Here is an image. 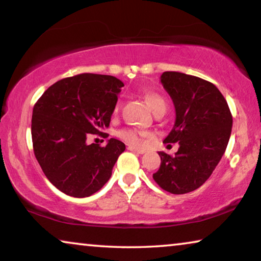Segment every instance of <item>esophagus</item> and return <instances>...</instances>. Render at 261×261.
Wrapping results in <instances>:
<instances>
[{
    "instance_id": "esophagus-1",
    "label": "esophagus",
    "mask_w": 261,
    "mask_h": 261,
    "mask_svg": "<svg viewBox=\"0 0 261 261\" xmlns=\"http://www.w3.org/2000/svg\"><path fill=\"white\" fill-rule=\"evenodd\" d=\"M127 149H129V151H131V152H136V153H139V154L145 153V149L137 148V147H134V146H129V147H127Z\"/></svg>"
}]
</instances>
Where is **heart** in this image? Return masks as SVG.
Returning a JSON list of instances; mask_svg holds the SVG:
<instances>
[{
  "label": "heart",
  "instance_id": "1",
  "mask_svg": "<svg viewBox=\"0 0 261 261\" xmlns=\"http://www.w3.org/2000/svg\"><path fill=\"white\" fill-rule=\"evenodd\" d=\"M145 100L148 103L149 107L153 110V113L158 112L159 109H166V101L163 100L162 96H160L156 93H147L145 95ZM118 110V105L115 108V112ZM118 137L124 141H126L127 144L134 145V146H138V145L141 143V139L145 136L144 132H141L137 129H134V127H125L121 131H118Z\"/></svg>",
  "mask_w": 261,
  "mask_h": 261
}]
</instances>
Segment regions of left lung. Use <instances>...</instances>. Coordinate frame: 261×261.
Returning <instances> with one entry per match:
<instances>
[{"label": "left lung", "mask_w": 261, "mask_h": 261, "mask_svg": "<svg viewBox=\"0 0 261 261\" xmlns=\"http://www.w3.org/2000/svg\"><path fill=\"white\" fill-rule=\"evenodd\" d=\"M161 83L176 110L173 130L165 143H178L175 155L159 152L161 165L153 178L173 194L200 188L226 151L232 116L224 96L214 84L176 71L161 74Z\"/></svg>", "instance_id": "obj_1"}]
</instances>
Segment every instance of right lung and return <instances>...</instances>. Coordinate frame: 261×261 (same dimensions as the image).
<instances>
[{"mask_svg":"<svg viewBox=\"0 0 261 261\" xmlns=\"http://www.w3.org/2000/svg\"><path fill=\"white\" fill-rule=\"evenodd\" d=\"M124 86L108 74L81 73L48 87L32 114L34 155L49 182L65 194L90 197L112 176L122 141L110 138L105 147L87 144V137L109 126L117 94Z\"/></svg>","mask_w":261,"mask_h":261,"instance_id":"add662e5","label":"right lung"}]
</instances>
